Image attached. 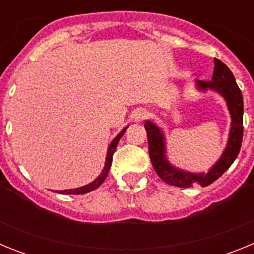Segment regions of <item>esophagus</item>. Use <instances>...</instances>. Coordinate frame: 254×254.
Here are the masks:
<instances>
[{
	"mask_svg": "<svg viewBox=\"0 0 254 254\" xmlns=\"http://www.w3.org/2000/svg\"><path fill=\"white\" fill-rule=\"evenodd\" d=\"M147 114H149L147 113V111L140 108V109H136V111L132 113V120H133L134 122H141V121H143L145 118H146Z\"/></svg>",
	"mask_w": 254,
	"mask_h": 254,
	"instance_id": "1",
	"label": "esophagus"
}]
</instances>
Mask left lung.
I'll list each match as a JSON object with an SVG mask.
<instances>
[{"instance_id": "8db88e82", "label": "left lung", "mask_w": 254, "mask_h": 254, "mask_svg": "<svg viewBox=\"0 0 254 254\" xmlns=\"http://www.w3.org/2000/svg\"><path fill=\"white\" fill-rule=\"evenodd\" d=\"M214 73L211 81H196V89L201 93L207 90L215 91L224 98L226 102L229 114H230V129H229L228 141L223 154L217 159L216 163L205 172H188L186 169L173 165L167 155V140L163 128H160L152 121H145V128L147 131L149 141V152L152 167L158 176L165 183L176 187L188 188L194 185L202 187L211 185L221 177L230 168L238 154L241 151L242 140H243V96L235 82L234 75L224 62L215 58Z\"/></svg>"}]
</instances>
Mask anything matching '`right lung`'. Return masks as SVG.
<instances>
[{"mask_svg": "<svg viewBox=\"0 0 254 254\" xmlns=\"http://www.w3.org/2000/svg\"><path fill=\"white\" fill-rule=\"evenodd\" d=\"M127 128H128V126H127V127H125V128H123L122 131H121L120 133L117 134L116 137L113 138V141L109 143V146H108V150H107V155H105L104 168H103L102 173H100L99 176L96 177L93 182H90L89 185L82 186V187L71 188V190H56V192H57V193H61V194H85V193H89V192H91V190H96V188L99 187L103 182L105 181V178H107L108 172H109V169H111L112 158H113V154L117 149V145H118V142H120V138L122 137L123 133H125L126 129Z\"/></svg>", "mask_w": 254, "mask_h": 254, "instance_id": "obj_1", "label": "right lung"}]
</instances>
